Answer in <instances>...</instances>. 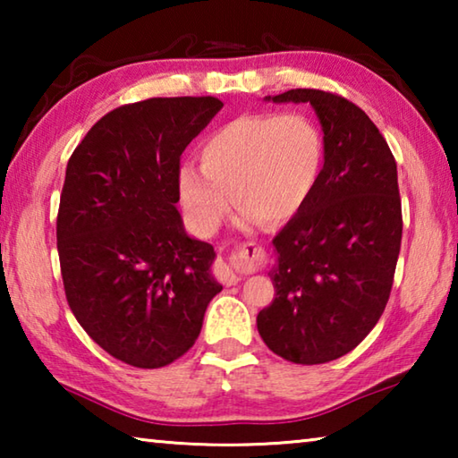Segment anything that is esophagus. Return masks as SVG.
I'll use <instances>...</instances> for the list:
<instances>
[{
	"instance_id": "1",
	"label": "esophagus",
	"mask_w": 458,
	"mask_h": 458,
	"mask_svg": "<svg viewBox=\"0 0 458 458\" xmlns=\"http://www.w3.org/2000/svg\"><path fill=\"white\" fill-rule=\"evenodd\" d=\"M262 260V252L260 248L254 244H240L236 246V250L230 254V262L226 260H218L216 262V276L220 278L224 284H236L240 281V275L234 270V265H250V267H259Z\"/></svg>"
}]
</instances>
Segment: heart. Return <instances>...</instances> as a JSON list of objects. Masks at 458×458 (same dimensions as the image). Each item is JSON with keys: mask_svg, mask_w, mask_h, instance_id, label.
I'll list each match as a JSON object with an SVG mask.
<instances>
[{"mask_svg": "<svg viewBox=\"0 0 458 458\" xmlns=\"http://www.w3.org/2000/svg\"><path fill=\"white\" fill-rule=\"evenodd\" d=\"M325 159L321 129L301 113L242 114L199 147V164L177 172V190L193 226L218 230L235 193L244 222L284 224L311 198Z\"/></svg>", "mask_w": 458, "mask_h": 458, "instance_id": "1", "label": "heart"}]
</instances>
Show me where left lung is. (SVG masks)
Here are the masks:
<instances>
[{
    "instance_id": "left-lung-1",
    "label": "left lung",
    "mask_w": 458,
    "mask_h": 458,
    "mask_svg": "<svg viewBox=\"0 0 458 458\" xmlns=\"http://www.w3.org/2000/svg\"><path fill=\"white\" fill-rule=\"evenodd\" d=\"M273 100L315 108L325 164L311 198L273 238L278 260L268 276L276 294L257 325L270 352L315 366L358 347L390 299L402 242L398 169L352 100L317 89Z\"/></svg>"
}]
</instances>
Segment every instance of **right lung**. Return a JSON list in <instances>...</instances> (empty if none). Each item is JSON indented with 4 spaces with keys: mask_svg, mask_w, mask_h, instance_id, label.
Returning a JSON list of instances; mask_svg holds the SVG:
<instances>
[{
    "mask_svg": "<svg viewBox=\"0 0 458 458\" xmlns=\"http://www.w3.org/2000/svg\"><path fill=\"white\" fill-rule=\"evenodd\" d=\"M222 106L216 97L123 105L68 159L56 220L66 301L90 339L133 368L188 353L222 291L212 244L185 234L175 208L182 153Z\"/></svg>",
    "mask_w": 458,
    "mask_h": 458,
    "instance_id": "add662e5",
    "label": "right lung"
}]
</instances>
